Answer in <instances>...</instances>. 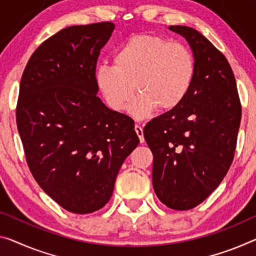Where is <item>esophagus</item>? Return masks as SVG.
Instances as JSON below:
<instances>
[{"mask_svg":"<svg viewBox=\"0 0 256 256\" xmlns=\"http://www.w3.org/2000/svg\"><path fill=\"white\" fill-rule=\"evenodd\" d=\"M135 132H136V134H137V136H138V138H140V143H144L143 128H142L140 124H135Z\"/></svg>","mask_w":256,"mask_h":256,"instance_id":"obj_1","label":"esophagus"}]
</instances>
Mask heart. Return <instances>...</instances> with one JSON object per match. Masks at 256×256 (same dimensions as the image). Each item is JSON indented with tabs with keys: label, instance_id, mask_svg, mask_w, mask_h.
<instances>
[{
	"label": "heart",
	"instance_id": "heart-1",
	"mask_svg": "<svg viewBox=\"0 0 256 256\" xmlns=\"http://www.w3.org/2000/svg\"><path fill=\"white\" fill-rule=\"evenodd\" d=\"M196 60L182 42L158 35H135L113 54V66L96 70V82L106 103L122 111L136 92L130 113L143 119L158 108L172 111L186 100L194 84Z\"/></svg>",
	"mask_w": 256,
	"mask_h": 256
}]
</instances>
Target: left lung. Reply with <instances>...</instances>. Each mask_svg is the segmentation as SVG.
<instances>
[{"label":"left lung","mask_w":256,"mask_h":256,"mask_svg":"<svg viewBox=\"0 0 256 256\" xmlns=\"http://www.w3.org/2000/svg\"><path fill=\"white\" fill-rule=\"evenodd\" d=\"M190 44L196 60L194 84L183 103L144 128L153 153L156 196L176 210L202 204L232 164L242 105L232 68L221 51L188 26H169Z\"/></svg>","instance_id":"left-lung-1"}]
</instances>
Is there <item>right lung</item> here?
<instances>
[{
    "label": "right lung",
    "instance_id": "1",
    "mask_svg": "<svg viewBox=\"0 0 256 256\" xmlns=\"http://www.w3.org/2000/svg\"><path fill=\"white\" fill-rule=\"evenodd\" d=\"M113 30L110 22L66 27L34 51L22 76L16 119L27 164L70 213L108 204L121 164L140 143L132 118L97 96V60Z\"/></svg>",
    "mask_w": 256,
    "mask_h": 256
}]
</instances>
